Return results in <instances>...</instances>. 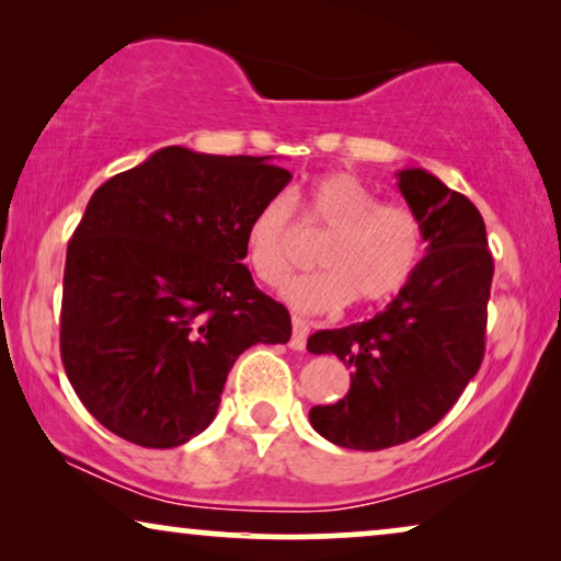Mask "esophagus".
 Returning <instances> with one entry per match:
<instances>
[{
  "label": "esophagus",
  "instance_id": "34e87169",
  "mask_svg": "<svg viewBox=\"0 0 561 561\" xmlns=\"http://www.w3.org/2000/svg\"><path fill=\"white\" fill-rule=\"evenodd\" d=\"M294 334H290V350H306V336H309V324L301 317H294Z\"/></svg>",
  "mask_w": 561,
  "mask_h": 561
}]
</instances>
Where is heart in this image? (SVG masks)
Segmentation results:
<instances>
[{"label": "heart", "instance_id": "obj_1", "mask_svg": "<svg viewBox=\"0 0 561 561\" xmlns=\"http://www.w3.org/2000/svg\"><path fill=\"white\" fill-rule=\"evenodd\" d=\"M304 219L324 229V271L290 280L283 296L304 313H334L352 298L375 306L401 294L424 255V225L411 209L382 198L352 173H324L304 198ZM296 209L278 194L252 214L244 260L267 286H283L294 271Z\"/></svg>", "mask_w": 561, "mask_h": 561}]
</instances>
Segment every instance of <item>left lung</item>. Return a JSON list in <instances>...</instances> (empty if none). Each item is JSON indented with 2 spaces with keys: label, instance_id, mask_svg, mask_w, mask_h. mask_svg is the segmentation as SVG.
<instances>
[{
  "label": "left lung",
  "instance_id": "1",
  "mask_svg": "<svg viewBox=\"0 0 561 561\" xmlns=\"http://www.w3.org/2000/svg\"><path fill=\"white\" fill-rule=\"evenodd\" d=\"M398 188L424 225L416 275L370 321L321 329L306 344L352 370L342 401L309 411L311 426L344 449L378 451L428 432L485 355L493 255L478 206L424 168L398 171Z\"/></svg>",
  "mask_w": 561,
  "mask_h": 561
}]
</instances>
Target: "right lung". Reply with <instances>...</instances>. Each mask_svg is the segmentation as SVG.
<instances>
[{"label": "right lung", "mask_w": 561, "mask_h": 561, "mask_svg": "<svg viewBox=\"0 0 561 561\" xmlns=\"http://www.w3.org/2000/svg\"><path fill=\"white\" fill-rule=\"evenodd\" d=\"M288 181L267 158L171 145L94 191L66 252L60 359L112 434L179 447L244 350L290 340L288 309L242 265L252 214Z\"/></svg>", "instance_id": "obj_1"}]
</instances>
